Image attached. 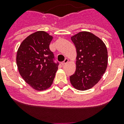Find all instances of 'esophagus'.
<instances>
[{"instance_id": "1", "label": "esophagus", "mask_w": 124, "mask_h": 124, "mask_svg": "<svg viewBox=\"0 0 124 124\" xmlns=\"http://www.w3.org/2000/svg\"><path fill=\"white\" fill-rule=\"evenodd\" d=\"M68 61H69L68 59L66 58L65 60H64V61H63V62L61 63V64H62V65H64V64H66V63H68Z\"/></svg>"}]
</instances>
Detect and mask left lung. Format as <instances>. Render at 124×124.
Segmentation results:
<instances>
[{
	"mask_svg": "<svg viewBox=\"0 0 124 124\" xmlns=\"http://www.w3.org/2000/svg\"><path fill=\"white\" fill-rule=\"evenodd\" d=\"M76 49V69L70 76L75 89L86 91L101 80L108 63L107 50L101 39L89 31H81L71 38Z\"/></svg>",
	"mask_w": 124,
	"mask_h": 124,
	"instance_id": "1",
	"label": "left lung"
}]
</instances>
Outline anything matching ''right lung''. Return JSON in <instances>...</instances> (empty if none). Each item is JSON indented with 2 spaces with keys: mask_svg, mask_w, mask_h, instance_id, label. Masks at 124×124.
I'll list each match as a JSON object with an SVG mask.
<instances>
[{
  "mask_svg": "<svg viewBox=\"0 0 124 124\" xmlns=\"http://www.w3.org/2000/svg\"><path fill=\"white\" fill-rule=\"evenodd\" d=\"M52 36L44 31L30 35L22 42L17 53L18 72L25 82L37 91H44L51 86L58 63L49 48Z\"/></svg>",
  "mask_w": 124,
  "mask_h": 124,
  "instance_id": "obj_1",
  "label": "right lung"
}]
</instances>
